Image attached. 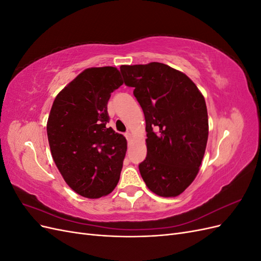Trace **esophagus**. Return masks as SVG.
<instances>
[{"label": "esophagus", "instance_id": "esophagus-1", "mask_svg": "<svg viewBox=\"0 0 261 261\" xmlns=\"http://www.w3.org/2000/svg\"><path fill=\"white\" fill-rule=\"evenodd\" d=\"M125 137H126V139H127L128 143H129V141L132 140V138H133V136H132V134H130V133H126V134H125Z\"/></svg>", "mask_w": 261, "mask_h": 261}]
</instances>
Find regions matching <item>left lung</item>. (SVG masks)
Returning <instances> with one entry per match:
<instances>
[{"label": "left lung", "mask_w": 261, "mask_h": 261, "mask_svg": "<svg viewBox=\"0 0 261 261\" xmlns=\"http://www.w3.org/2000/svg\"><path fill=\"white\" fill-rule=\"evenodd\" d=\"M121 73L145 114L141 177L155 195L176 197L196 178L206 151V101L191 78L163 63L122 65Z\"/></svg>", "instance_id": "obj_1"}]
</instances>
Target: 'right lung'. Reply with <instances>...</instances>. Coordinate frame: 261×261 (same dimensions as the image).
Listing matches in <instances>:
<instances>
[{
    "label": "right lung",
    "mask_w": 261,
    "mask_h": 261,
    "mask_svg": "<svg viewBox=\"0 0 261 261\" xmlns=\"http://www.w3.org/2000/svg\"><path fill=\"white\" fill-rule=\"evenodd\" d=\"M116 67L87 68L55 98L46 123L51 154L75 193L96 199L120 179L127 141L111 127L108 101L123 85Z\"/></svg>",
    "instance_id": "obj_1"
}]
</instances>
